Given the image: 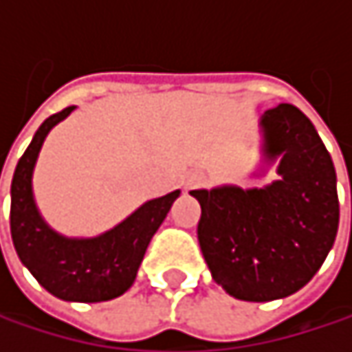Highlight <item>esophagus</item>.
<instances>
[{
  "label": "esophagus",
  "mask_w": 352,
  "mask_h": 352,
  "mask_svg": "<svg viewBox=\"0 0 352 352\" xmlns=\"http://www.w3.org/2000/svg\"><path fill=\"white\" fill-rule=\"evenodd\" d=\"M201 183H204V175L199 171H191V173L183 177V187L185 189H193V187H197Z\"/></svg>",
  "instance_id": "esophagus-1"
}]
</instances>
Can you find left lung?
<instances>
[{"instance_id":"1","label":"left lung","mask_w":352,"mask_h":352,"mask_svg":"<svg viewBox=\"0 0 352 352\" xmlns=\"http://www.w3.org/2000/svg\"><path fill=\"white\" fill-rule=\"evenodd\" d=\"M265 175L243 189L218 185L189 191L201 206L197 241L212 279L245 302L281 300L302 289L322 267L338 230L336 171L314 124L292 104L258 120Z\"/></svg>"}]
</instances>
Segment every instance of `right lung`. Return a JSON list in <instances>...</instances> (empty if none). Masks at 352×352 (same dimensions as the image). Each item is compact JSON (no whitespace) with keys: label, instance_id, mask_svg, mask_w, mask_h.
<instances>
[{"label":"right lung","instance_id":"add662e5","mask_svg":"<svg viewBox=\"0 0 352 352\" xmlns=\"http://www.w3.org/2000/svg\"><path fill=\"white\" fill-rule=\"evenodd\" d=\"M75 106L46 118L12 179L10 228L22 265L54 298L65 302H107L126 294L138 273L146 246L167 218L179 189L144 201L128 218L91 239L56 232L42 218L34 199L32 175L44 138Z\"/></svg>","mask_w":352,"mask_h":352}]
</instances>
